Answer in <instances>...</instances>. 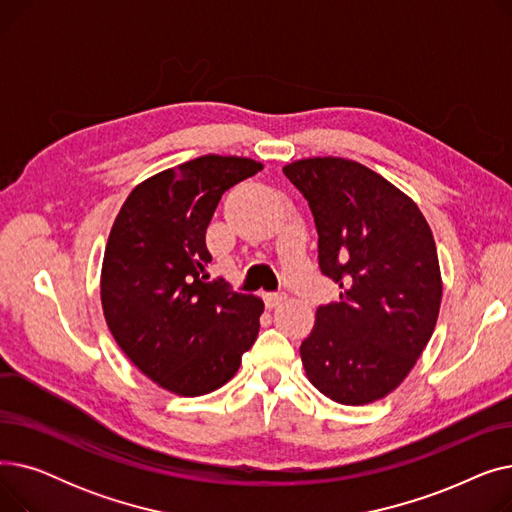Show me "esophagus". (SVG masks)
<instances>
[{
    "label": "esophagus",
    "instance_id": "34e87169",
    "mask_svg": "<svg viewBox=\"0 0 512 512\" xmlns=\"http://www.w3.org/2000/svg\"><path fill=\"white\" fill-rule=\"evenodd\" d=\"M263 299H265V305H267V307L274 309V307H278L280 303L286 301V294H284V292H267Z\"/></svg>",
    "mask_w": 512,
    "mask_h": 512
}]
</instances>
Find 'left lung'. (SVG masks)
<instances>
[{
    "label": "left lung",
    "instance_id": "8db88e82",
    "mask_svg": "<svg viewBox=\"0 0 512 512\" xmlns=\"http://www.w3.org/2000/svg\"><path fill=\"white\" fill-rule=\"evenodd\" d=\"M282 170L311 207L321 274L342 288L301 344L307 378L340 405H369L402 384L434 334L442 276L432 228L359 161L309 157Z\"/></svg>",
    "mask_w": 512,
    "mask_h": 512
}]
</instances>
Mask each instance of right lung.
Returning <instances> with one entry per match:
<instances>
[{
    "instance_id": "1",
    "label": "right lung",
    "mask_w": 512,
    "mask_h": 512,
    "mask_svg": "<svg viewBox=\"0 0 512 512\" xmlns=\"http://www.w3.org/2000/svg\"><path fill=\"white\" fill-rule=\"evenodd\" d=\"M263 164L203 155L132 188L107 238L101 307L114 340L178 396L222 388L259 334L263 301L209 278L205 232L222 195Z\"/></svg>"
}]
</instances>
